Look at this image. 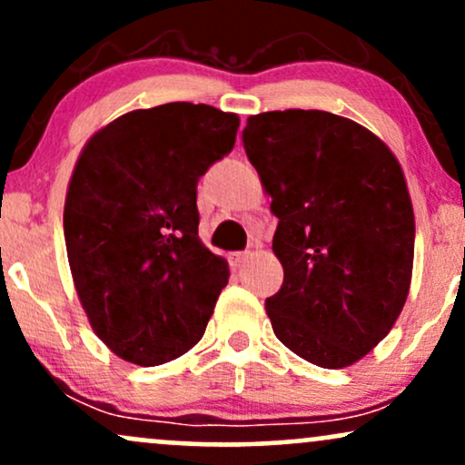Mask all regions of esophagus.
<instances>
[{
	"instance_id": "1",
	"label": "esophagus",
	"mask_w": 465,
	"mask_h": 465,
	"mask_svg": "<svg viewBox=\"0 0 465 465\" xmlns=\"http://www.w3.org/2000/svg\"><path fill=\"white\" fill-rule=\"evenodd\" d=\"M249 258H251V251H236V253L229 255V260H232V264L236 266V269H240V266L247 262Z\"/></svg>"
}]
</instances>
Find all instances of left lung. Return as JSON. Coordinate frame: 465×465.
I'll return each mask as SVG.
<instances>
[{
    "mask_svg": "<svg viewBox=\"0 0 465 465\" xmlns=\"http://www.w3.org/2000/svg\"><path fill=\"white\" fill-rule=\"evenodd\" d=\"M242 146L280 218L284 282L266 300L288 350L325 370L381 343L409 295L415 221L393 153L328 111L251 115Z\"/></svg>",
    "mask_w": 465,
    "mask_h": 465,
    "instance_id": "8db88e82",
    "label": "left lung"
}]
</instances>
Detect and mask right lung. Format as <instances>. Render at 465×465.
<instances>
[{
  "label": "right lung",
  "mask_w": 465,
  "mask_h": 465,
  "mask_svg": "<svg viewBox=\"0 0 465 465\" xmlns=\"http://www.w3.org/2000/svg\"><path fill=\"white\" fill-rule=\"evenodd\" d=\"M238 115L168 103L98 131L69 181V269L94 332L153 367L194 348L227 286V262L199 238L196 185L232 153Z\"/></svg>",
  "instance_id": "obj_1"
}]
</instances>
